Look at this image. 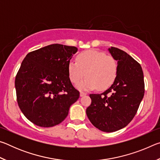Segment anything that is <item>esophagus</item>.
<instances>
[{"instance_id":"obj_1","label":"esophagus","mask_w":160,"mask_h":160,"mask_svg":"<svg viewBox=\"0 0 160 160\" xmlns=\"http://www.w3.org/2000/svg\"><path fill=\"white\" fill-rule=\"evenodd\" d=\"M86 94H87V93L86 92H80V97L85 96V95H86Z\"/></svg>"}]
</instances>
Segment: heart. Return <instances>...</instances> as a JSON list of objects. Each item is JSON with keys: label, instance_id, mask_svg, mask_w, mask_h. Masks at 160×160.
Instances as JSON below:
<instances>
[{"label": "heart", "instance_id": "heart-1", "mask_svg": "<svg viewBox=\"0 0 160 160\" xmlns=\"http://www.w3.org/2000/svg\"><path fill=\"white\" fill-rule=\"evenodd\" d=\"M118 72V63L114 57L95 49L80 53L76 62L68 64V73L73 84H78L80 90H88L97 88L105 90L113 85Z\"/></svg>", "mask_w": 160, "mask_h": 160}]
</instances>
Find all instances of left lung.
<instances>
[{"label":"left lung","instance_id":"8db88e82","mask_svg":"<svg viewBox=\"0 0 160 160\" xmlns=\"http://www.w3.org/2000/svg\"><path fill=\"white\" fill-rule=\"evenodd\" d=\"M118 63L113 85L102 94H90L91 104L86 109L90 122L104 132L124 128L136 114L145 93L144 76L140 64L125 51L109 48Z\"/></svg>","mask_w":160,"mask_h":160}]
</instances>
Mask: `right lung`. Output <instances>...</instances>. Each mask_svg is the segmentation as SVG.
<instances>
[{
    "label": "right lung",
    "mask_w": 160,
    "mask_h": 160,
    "mask_svg": "<svg viewBox=\"0 0 160 160\" xmlns=\"http://www.w3.org/2000/svg\"><path fill=\"white\" fill-rule=\"evenodd\" d=\"M75 47L51 44L29 52L15 77L18 106L37 126L52 127L61 123L80 97L68 73Z\"/></svg>",
    "instance_id": "add662e5"
}]
</instances>
